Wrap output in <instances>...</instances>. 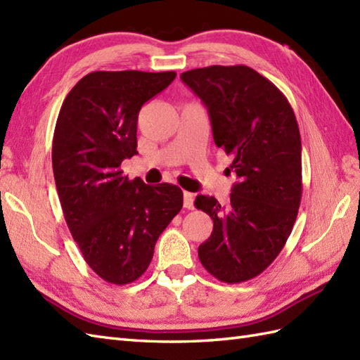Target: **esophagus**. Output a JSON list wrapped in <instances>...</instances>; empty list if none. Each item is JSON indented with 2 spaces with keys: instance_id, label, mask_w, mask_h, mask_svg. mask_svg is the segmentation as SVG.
<instances>
[{
  "instance_id": "esophagus-1",
  "label": "esophagus",
  "mask_w": 360,
  "mask_h": 360,
  "mask_svg": "<svg viewBox=\"0 0 360 360\" xmlns=\"http://www.w3.org/2000/svg\"><path fill=\"white\" fill-rule=\"evenodd\" d=\"M193 202H195V195L190 193V191H184V207L191 210V208L195 207Z\"/></svg>"
}]
</instances>
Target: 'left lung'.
<instances>
[{
	"label": "left lung",
	"mask_w": 360,
	"mask_h": 360,
	"mask_svg": "<svg viewBox=\"0 0 360 360\" xmlns=\"http://www.w3.org/2000/svg\"><path fill=\"white\" fill-rule=\"evenodd\" d=\"M210 116L214 144L231 156L238 182L230 200L198 195L213 219L199 245L204 269L227 283L256 278L285 245L302 196V144L293 108L271 81L247 65L181 73Z\"/></svg>",
	"instance_id": "obj_1"
}]
</instances>
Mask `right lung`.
Here are the masks:
<instances>
[{"label":"right lung","mask_w":360,"mask_h":360,"mask_svg":"<svg viewBox=\"0 0 360 360\" xmlns=\"http://www.w3.org/2000/svg\"><path fill=\"white\" fill-rule=\"evenodd\" d=\"M174 72H91L65 96L52 146L64 218L84 261L105 282L125 285L152 262L155 244L182 208L173 184L147 186L124 176L138 155V113Z\"/></svg>","instance_id":"add662e5"}]
</instances>
